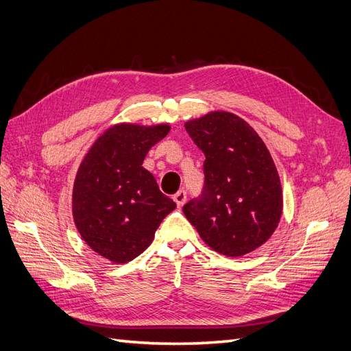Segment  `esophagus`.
<instances>
[{
    "label": "esophagus",
    "instance_id": "34e87169",
    "mask_svg": "<svg viewBox=\"0 0 351 351\" xmlns=\"http://www.w3.org/2000/svg\"><path fill=\"white\" fill-rule=\"evenodd\" d=\"M174 202L177 204V206H183L186 204V199H187V193L184 192V190H178V192L173 196Z\"/></svg>",
    "mask_w": 351,
    "mask_h": 351
}]
</instances>
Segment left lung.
<instances>
[{
	"instance_id": "8db88e82",
	"label": "left lung",
	"mask_w": 351,
	"mask_h": 351,
	"mask_svg": "<svg viewBox=\"0 0 351 351\" xmlns=\"http://www.w3.org/2000/svg\"><path fill=\"white\" fill-rule=\"evenodd\" d=\"M186 130L205 154L204 192L183 212L210 249L237 258L261 247L282 214V190L267 145L239 115L212 111Z\"/></svg>"
}]
</instances>
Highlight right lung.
<instances>
[{"label":"right lung","mask_w":351,"mask_h":351,"mask_svg":"<svg viewBox=\"0 0 351 351\" xmlns=\"http://www.w3.org/2000/svg\"><path fill=\"white\" fill-rule=\"evenodd\" d=\"M169 129L168 124H115L95 141L77 169L74 224L93 252L114 263L139 256L177 206L142 167L146 154Z\"/></svg>","instance_id":"obj_1"}]
</instances>
